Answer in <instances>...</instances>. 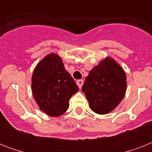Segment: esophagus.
Returning a JSON list of instances; mask_svg holds the SVG:
<instances>
[{
	"mask_svg": "<svg viewBox=\"0 0 152 152\" xmlns=\"http://www.w3.org/2000/svg\"><path fill=\"white\" fill-rule=\"evenodd\" d=\"M83 80H79L76 81V84L78 85V87H79V88H80V89L82 88V85H83Z\"/></svg>",
	"mask_w": 152,
	"mask_h": 152,
	"instance_id": "1",
	"label": "esophagus"
}]
</instances>
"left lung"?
I'll return each instance as SVG.
<instances>
[{"mask_svg": "<svg viewBox=\"0 0 152 152\" xmlns=\"http://www.w3.org/2000/svg\"><path fill=\"white\" fill-rule=\"evenodd\" d=\"M127 77L122 67L112 57H106L90 71L82 91L91 110L98 114L113 111L126 92Z\"/></svg>", "mask_w": 152, "mask_h": 152, "instance_id": "obj_1", "label": "left lung"}]
</instances>
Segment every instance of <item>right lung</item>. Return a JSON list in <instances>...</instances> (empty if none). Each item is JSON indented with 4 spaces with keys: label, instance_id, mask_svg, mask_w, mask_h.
I'll return each instance as SVG.
<instances>
[{
    "label": "right lung",
    "instance_id": "right-lung-1",
    "mask_svg": "<svg viewBox=\"0 0 152 152\" xmlns=\"http://www.w3.org/2000/svg\"><path fill=\"white\" fill-rule=\"evenodd\" d=\"M31 90L39 109L50 117H58L69 109V99L79 88L64 69L61 57L52 53L34 68Z\"/></svg>",
    "mask_w": 152,
    "mask_h": 152
}]
</instances>
